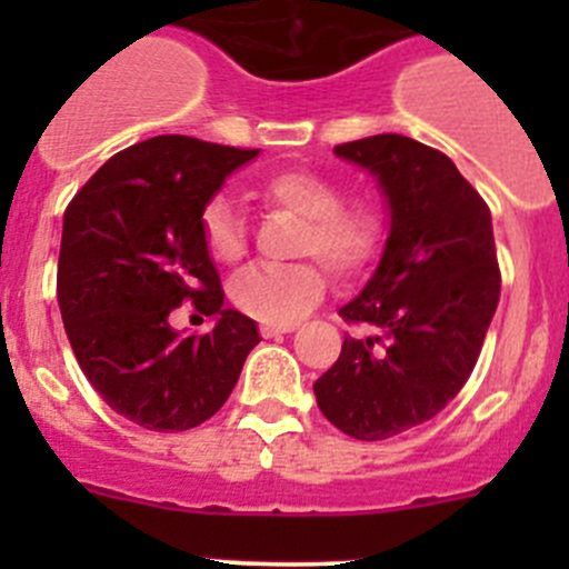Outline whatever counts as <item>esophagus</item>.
<instances>
[{
    "label": "esophagus",
    "instance_id": "obj_1",
    "mask_svg": "<svg viewBox=\"0 0 569 569\" xmlns=\"http://www.w3.org/2000/svg\"><path fill=\"white\" fill-rule=\"evenodd\" d=\"M295 330V325H261V336L263 338H274V336H283V332Z\"/></svg>",
    "mask_w": 569,
    "mask_h": 569
}]
</instances>
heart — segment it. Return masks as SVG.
<instances>
[{"label":"heart","instance_id":"obj_1","mask_svg":"<svg viewBox=\"0 0 569 569\" xmlns=\"http://www.w3.org/2000/svg\"><path fill=\"white\" fill-rule=\"evenodd\" d=\"M267 206L302 217L297 252L317 256L336 278H352L375 261L382 242V220L375 206L343 203L341 187L311 170H280L258 183ZM200 233L211 258L237 263L248 250V231L237 206L217 194L200 214ZM325 274L317 263L250 267L231 280V302L263 325H295L319 302Z\"/></svg>","mask_w":569,"mask_h":569}]
</instances>
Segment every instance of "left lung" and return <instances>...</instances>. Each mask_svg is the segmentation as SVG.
<instances>
[{
	"mask_svg": "<svg viewBox=\"0 0 569 569\" xmlns=\"http://www.w3.org/2000/svg\"><path fill=\"white\" fill-rule=\"evenodd\" d=\"M377 178L388 239L369 283L341 308L343 336L313 382L319 410L355 440H386L438 416L468 382L501 297L490 209L446 153L401 134L336 146Z\"/></svg>",
	"mask_w": 569,
	"mask_h": 569,
	"instance_id": "obj_1",
	"label": "left lung"
}]
</instances>
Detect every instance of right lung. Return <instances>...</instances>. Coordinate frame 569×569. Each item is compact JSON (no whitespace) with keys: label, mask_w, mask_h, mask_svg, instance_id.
I'll return each instance as SVG.
<instances>
[{"label":"right lung","mask_w":569,"mask_h":569,"mask_svg":"<svg viewBox=\"0 0 569 569\" xmlns=\"http://www.w3.org/2000/svg\"><path fill=\"white\" fill-rule=\"evenodd\" d=\"M256 151L162 134L114 153L62 217L57 302L73 355L101 399L153 432L214 416L256 347V321L222 308L220 272L200 233L206 203ZM183 299L216 317L181 337Z\"/></svg>","instance_id":"1"}]
</instances>
